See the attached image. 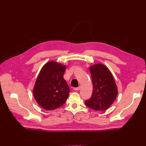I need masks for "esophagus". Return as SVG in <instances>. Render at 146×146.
<instances>
[{
    "mask_svg": "<svg viewBox=\"0 0 146 146\" xmlns=\"http://www.w3.org/2000/svg\"><path fill=\"white\" fill-rule=\"evenodd\" d=\"M80 88H81V87L79 86V87H77V88H74V90H75V91H78V90H80Z\"/></svg>",
    "mask_w": 146,
    "mask_h": 146,
    "instance_id": "34e87169",
    "label": "esophagus"
}]
</instances>
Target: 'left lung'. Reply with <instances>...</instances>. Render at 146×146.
<instances>
[{
  "label": "left lung",
  "instance_id": "obj_1",
  "mask_svg": "<svg viewBox=\"0 0 146 146\" xmlns=\"http://www.w3.org/2000/svg\"><path fill=\"white\" fill-rule=\"evenodd\" d=\"M93 84L91 98L85 102L87 106L96 111L107 110L118 95V89L112 73L102 64L89 67Z\"/></svg>",
  "mask_w": 146,
  "mask_h": 146
}]
</instances>
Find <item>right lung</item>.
Wrapping results in <instances>:
<instances>
[{"label": "right lung", "instance_id": "1", "mask_svg": "<svg viewBox=\"0 0 146 146\" xmlns=\"http://www.w3.org/2000/svg\"><path fill=\"white\" fill-rule=\"evenodd\" d=\"M66 65L50 60L42 67L37 77L33 94L38 105L46 110L56 109L66 101L69 87L64 78Z\"/></svg>", "mask_w": 146, "mask_h": 146}]
</instances>
